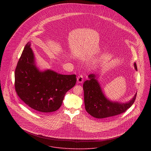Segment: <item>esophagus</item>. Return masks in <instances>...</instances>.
Returning <instances> with one entry per match:
<instances>
[{
	"instance_id": "34e87169",
	"label": "esophagus",
	"mask_w": 151,
	"mask_h": 151,
	"mask_svg": "<svg viewBox=\"0 0 151 151\" xmlns=\"http://www.w3.org/2000/svg\"><path fill=\"white\" fill-rule=\"evenodd\" d=\"M84 81V77L83 76L80 75L77 77V83H82Z\"/></svg>"
}]
</instances>
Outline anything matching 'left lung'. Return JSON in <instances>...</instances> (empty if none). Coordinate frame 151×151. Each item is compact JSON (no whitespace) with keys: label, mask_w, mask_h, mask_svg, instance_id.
I'll return each instance as SVG.
<instances>
[{"label":"left lung","mask_w":151,"mask_h":151,"mask_svg":"<svg viewBox=\"0 0 151 151\" xmlns=\"http://www.w3.org/2000/svg\"><path fill=\"white\" fill-rule=\"evenodd\" d=\"M134 66L136 71L135 63ZM83 84L84 104L86 111L93 117L104 119L121 114L130 108L136 98L137 92L129 101L121 102L110 100L104 93L98 80L99 76L91 74Z\"/></svg>","instance_id":"obj_1"}]
</instances>
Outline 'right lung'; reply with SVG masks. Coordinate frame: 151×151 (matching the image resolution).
<instances>
[{
  "mask_svg": "<svg viewBox=\"0 0 151 151\" xmlns=\"http://www.w3.org/2000/svg\"><path fill=\"white\" fill-rule=\"evenodd\" d=\"M31 45V42L25 45L16 68V91L22 101L35 111H55L61 106L65 93L76 85V75L41 70Z\"/></svg>",
  "mask_w": 151,
  "mask_h": 151,
  "instance_id": "add662e5",
  "label": "right lung"
}]
</instances>
